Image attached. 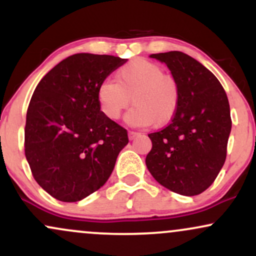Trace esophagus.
I'll use <instances>...</instances> for the list:
<instances>
[{
    "label": "esophagus",
    "instance_id": "esophagus-1",
    "mask_svg": "<svg viewBox=\"0 0 256 256\" xmlns=\"http://www.w3.org/2000/svg\"><path fill=\"white\" fill-rule=\"evenodd\" d=\"M138 134H138V132L128 131V138H130V140H134V138H136Z\"/></svg>",
    "mask_w": 256,
    "mask_h": 256
}]
</instances>
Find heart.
Instances as JSON below:
<instances>
[{
  "label": "heart",
  "mask_w": 256,
  "mask_h": 256,
  "mask_svg": "<svg viewBox=\"0 0 256 256\" xmlns=\"http://www.w3.org/2000/svg\"><path fill=\"white\" fill-rule=\"evenodd\" d=\"M116 83L104 79L96 89V100L107 119L116 120L131 104L134 107L126 116L132 126H164L174 118L178 110L179 86L171 76L146 58H138L124 64L116 72Z\"/></svg>",
  "instance_id": "b5f03b06"
}]
</instances>
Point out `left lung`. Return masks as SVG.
I'll use <instances>...</instances> for the list:
<instances>
[{"label": "left lung", "mask_w": 256, "mask_h": 256, "mask_svg": "<svg viewBox=\"0 0 256 256\" xmlns=\"http://www.w3.org/2000/svg\"><path fill=\"white\" fill-rule=\"evenodd\" d=\"M166 64L180 92L171 124L148 136L146 165L158 183L173 192L195 196L210 188L226 158L231 132L230 104L212 72L182 52L152 54Z\"/></svg>", "instance_id": "obj_1"}]
</instances>
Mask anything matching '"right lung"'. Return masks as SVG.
I'll use <instances>...</instances> for the list:
<instances>
[{"label": "right lung", "instance_id": "1", "mask_svg": "<svg viewBox=\"0 0 256 256\" xmlns=\"http://www.w3.org/2000/svg\"><path fill=\"white\" fill-rule=\"evenodd\" d=\"M128 58L79 52L58 62L34 89L25 126V156L52 198L77 202L108 180L128 143L124 128L100 110L96 89Z\"/></svg>", "mask_w": 256, "mask_h": 256}]
</instances>
